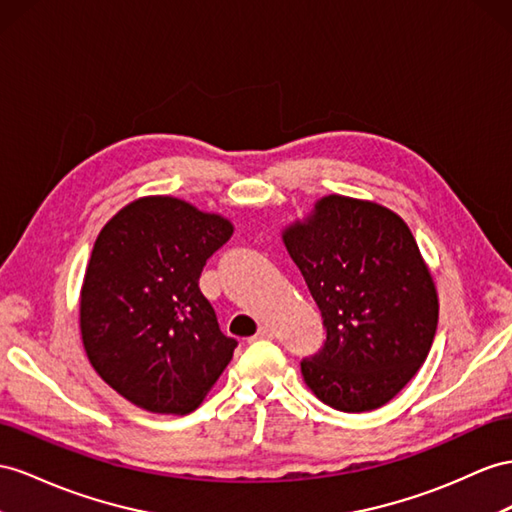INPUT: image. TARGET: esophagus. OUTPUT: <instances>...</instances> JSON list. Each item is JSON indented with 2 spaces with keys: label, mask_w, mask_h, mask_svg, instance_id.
Instances as JSON below:
<instances>
[{
  "label": "esophagus",
  "mask_w": 512,
  "mask_h": 512,
  "mask_svg": "<svg viewBox=\"0 0 512 512\" xmlns=\"http://www.w3.org/2000/svg\"><path fill=\"white\" fill-rule=\"evenodd\" d=\"M272 335H274V329L272 326H268V324H264V326H259V331H257V339H272Z\"/></svg>",
  "instance_id": "esophagus-1"
}]
</instances>
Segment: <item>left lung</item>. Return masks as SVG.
I'll return each mask as SVG.
<instances>
[{"label":"left lung","mask_w":512,"mask_h":512,"mask_svg":"<svg viewBox=\"0 0 512 512\" xmlns=\"http://www.w3.org/2000/svg\"><path fill=\"white\" fill-rule=\"evenodd\" d=\"M283 242L326 329L324 346L300 361L307 387L344 413L387 404L424 365L439 320L411 229L383 205L331 194Z\"/></svg>","instance_id":"8db88e82"}]
</instances>
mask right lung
<instances>
[{
    "label": "right lung",
    "mask_w": 512,
    "mask_h": 512,
    "mask_svg": "<svg viewBox=\"0 0 512 512\" xmlns=\"http://www.w3.org/2000/svg\"><path fill=\"white\" fill-rule=\"evenodd\" d=\"M233 225L173 196H144L101 229L80 300L88 361L151 413L194 411L227 368L233 337L199 290Z\"/></svg>",
    "instance_id": "add662e5"
}]
</instances>
